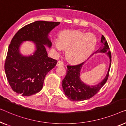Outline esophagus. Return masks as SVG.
I'll return each instance as SVG.
<instances>
[{
  "instance_id": "esophagus-1",
  "label": "esophagus",
  "mask_w": 126,
  "mask_h": 126,
  "mask_svg": "<svg viewBox=\"0 0 126 126\" xmlns=\"http://www.w3.org/2000/svg\"><path fill=\"white\" fill-rule=\"evenodd\" d=\"M64 65V63L61 61H59L57 63V66H59V65Z\"/></svg>"
}]
</instances>
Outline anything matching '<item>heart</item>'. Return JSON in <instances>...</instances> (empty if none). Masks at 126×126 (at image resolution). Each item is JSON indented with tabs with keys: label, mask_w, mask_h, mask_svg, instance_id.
Segmentation results:
<instances>
[{
	"label": "heart",
	"mask_w": 126,
	"mask_h": 126,
	"mask_svg": "<svg viewBox=\"0 0 126 126\" xmlns=\"http://www.w3.org/2000/svg\"><path fill=\"white\" fill-rule=\"evenodd\" d=\"M97 39L91 33H84L79 31L65 32L54 41L55 54L58 55L67 48V55L74 63L84 61L91 55L96 45Z\"/></svg>",
	"instance_id": "heart-1"
}]
</instances>
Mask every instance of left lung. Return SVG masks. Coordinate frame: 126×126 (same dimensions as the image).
<instances>
[{
  "instance_id": "left-lung-1",
  "label": "left lung",
  "mask_w": 126,
  "mask_h": 126,
  "mask_svg": "<svg viewBox=\"0 0 126 126\" xmlns=\"http://www.w3.org/2000/svg\"><path fill=\"white\" fill-rule=\"evenodd\" d=\"M101 46L94 53H105L110 59V65L106 76L102 81L95 85H87L80 79V71L84 62L77 65H67V74L62 81V87L67 98L72 101L86 100L94 96L98 92L108 80L111 67V54L109 46L104 35L101 37Z\"/></svg>"
}]
</instances>
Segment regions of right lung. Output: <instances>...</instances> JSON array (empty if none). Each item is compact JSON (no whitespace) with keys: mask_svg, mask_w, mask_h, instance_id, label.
I'll use <instances>...</instances> for the list:
<instances>
[{"mask_svg":"<svg viewBox=\"0 0 126 126\" xmlns=\"http://www.w3.org/2000/svg\"><path fill=\"white\" fill-rule=\"evenodd\" d=\"M59 22L37 21L25 25L11 40L5 59L4 69L7 80L15 92L30 96L39 92L45 76L54 68L57 61L48 57L45 45L51 46L48 34ZM35 43L36 50L32 56H22L19 47L23 41Z\"/></svg>","mask_w":126,"mask_h":126,"instance_id":"1","label":"right lung"}]
</instances>
